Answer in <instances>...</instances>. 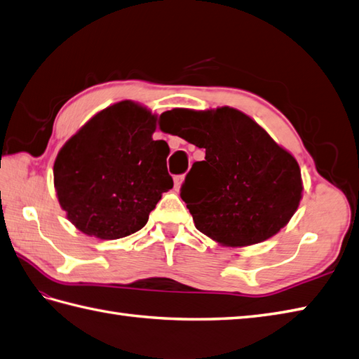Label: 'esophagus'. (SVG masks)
<instances>
[{
  "instance_id": "esophagus-1",
  "label": "esophagus",
  "mask_w": 359,
  "mask_h": 359,
  "mask_svg": "<svg viewBox=\"0 0 359 359\" xmlns=\"http://www.w3.org/2000/svg\"><path fill=\"white\" fill-rule=\"evenodd\" d=\"M184 179H185L184 175H175V177H174V188L177 189V191L180 189L182 184H184Z\"/></svg>"
}]
</instances>
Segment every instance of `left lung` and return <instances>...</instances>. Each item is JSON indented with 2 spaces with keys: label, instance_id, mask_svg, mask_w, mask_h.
<instances>
[{
  "label": "left lung",
  "instance_id": "obj_1",
  "mask_svg": "<svg viewBox=\"0 0 359 359\" xmlns=\"http://www.w3.org/2000/svg\"><path fill=\"white\" fill-rule=\"evenodd\" d=\"M172 111L187 123L179 137L205 149L180 189L197 230L220 245L248 247L284 228L302 199L296 158L230 106Z\"/></svg>",
  "mask_w": 359,
  "mask_h": 359
}]
</instances>
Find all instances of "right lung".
<instances>
[{"label": "right lung", "mask_w": 359, "mask_h": 359, "mask_svg": "<svg viewBox=\"0 0 359 359\" xmlns=\"http://www.w3.org/2000/svg\"><path fill=\"white\" fill-rule=\"evenodd\" d=\"M157 116L131 100L90 118L53 163L60 207L81 233L112 241L139 231L172 188L170 147L154 140Z\"/></svg>", "instance_id": "1"}]
</instances>
